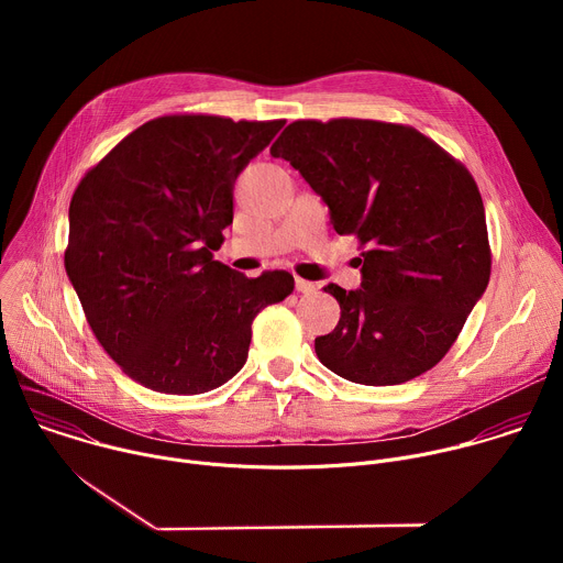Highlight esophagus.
<instances>
[{"mask_svg":"<svg viewBox=\"0 0 563 563\" xmlns=\"http://www.w3.org/2000/svg\"><path fill=\"white\" fill-rule=\"evenodd\" d=\"M296 291H300V294H313V291H316V285L309 283V280L296 278Z\"/></svg>","mask_w":563,"mask_h":563,"instance_id":"esophagus-1","label":"esophagus"}]
</instances>
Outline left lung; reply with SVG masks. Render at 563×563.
I'll return each instance as SVG.
<instances>
[{"label": "left lung", "mask_w": 563, "mask_h": 563, "mask_svg": "<svg viewBox=\"0 0 563 563\" xmlns=\"http://www.w3.org/2000/svg\"><path fill=\"white\" fill-rule=\"evenodd\" d=\"M363 247L361 287H325L341 305L313 341L334 374L400 385L432 369L490 280L484 200L470 172L412 126L296 120L272 144Z\"/></svg>", "instance_id": "left-lung-1"}]
</instances>
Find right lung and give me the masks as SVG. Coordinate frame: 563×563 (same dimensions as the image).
I'll return each instance as SVG.
<instances>
[{
  "mask_svg": "<svg viewBox=\"0 0 563 563\" xmlns=\"http://www.w3.org/2000/svg\"><path fill=\"white\" fill-rule=\"evenodd\" d=\"M283 120L165 115L129 133L68 207L64 267L104 352L135 383L202 394L243 369L261 309L294 291L213 261L233 185Z\"/></svg>",
  "mask_w": 563,
  "mask_h": 563,
  "instance_id": "1",
  "label": "right lung"
}]
</instances>
